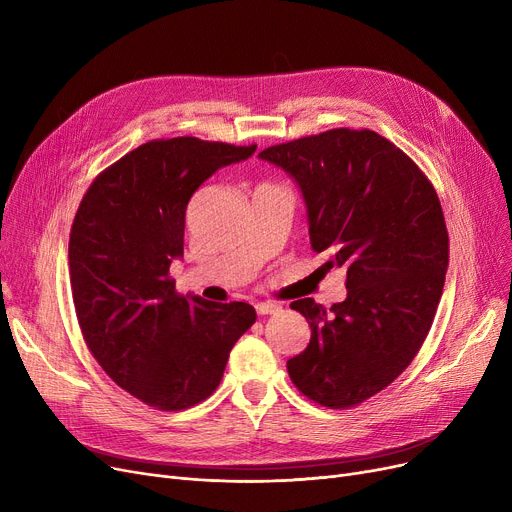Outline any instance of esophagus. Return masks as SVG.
<instances>
[{
	"mask_svg": "<svg viewBox=\"0 0 512 512\" xmlns=\"http://www.w3.org/2000/svg\"><path fill=\"white\" fill-rule=\"evenodd\" d=\"M255 309L259 315H272V313H278L282 307L278 303H257Z\"/></svg>",
	"mask_w": 512,
	"mask_h": 512,
	"instance_id": "esophagus-1",
	"label": "esophagus"
}]
</instances>
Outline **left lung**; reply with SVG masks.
I'll list each match as a JSON object with an SVG mask.
<instances>
[{
    "mask_svg": "<svg viewBox=\"0 0 512 512\" xmlns=\"http://www.w3.org/2000/svg\"><path fill=\"white\" fill-rule=\"evenodd\" d=\"M261 159L299 184L315 253L346 272L330 309L290 303L311 328L286 367L324 407H355L409 367L432 328L448 270V232L432 182L373 130L334 128L267 147Z\"/></svg>",
    "mask_w": 512,
    "mask_h": 512,
    "instance_id": "obj_1",
    "label": "left lung"
}]
</instances>
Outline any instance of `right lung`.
<instances>
[{
    "instance_id": "add662e5",
    "label": "right lung",
    "mask_w": 512,
    "mask_h": 512,
    "mask_svg": "<svg viewBox=\"0 0 512 512\" xmlns=\"http://www.w3.org/2000/svg\"><path fill=\"white\" fill-rule=\"evenodd\" d=\"M255 149L195 137L149 141L103 170L76 211L68 267L80 330L103 371L153 409L205 400L257 319L249 303L182 297L168 276L184 253L193 193Z\"/></svg>"
}]
</instances>
